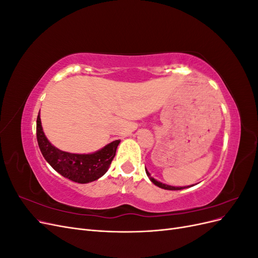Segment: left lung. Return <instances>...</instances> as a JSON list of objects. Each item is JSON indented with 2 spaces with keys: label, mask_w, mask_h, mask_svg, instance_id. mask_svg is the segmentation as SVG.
Masks as SVG:
<instances>
[{
  "label": "left lung",
  "mask_w": 258,
  "mask_h": 258,
  "mask_svg": "<svg viewBox=\"0 0 258 258\" xmlns=\"http://www.w3.org/2000/svg\"><path fill=\"white\" fill-rule=\"evenodd\" d=\"M145 171H146V174H147V176L150 177V179L152 181V183H154L156 186L160 187V188L167 189V190H179V189H183V188H185V187H186V186H185V187H176V186H171V185L163 184V183H161V182L157 181V179H155L154 177H152V176H151V173L148 172V171L146 170V168H145ZM187 187H189V186H187Z\"/></svg>",
  "instance_id": "left-lung-1"
}]
</instances>
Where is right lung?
<instances>
[{"instance_id":"1","label":"right lung","mask_w":258,"mask_h":258,"mask_svg":"<svg viewBox=\"0 0 258 258\" xmlns=\"http://www.w3.org/2000/svg\"><path fill=\"white\" fill-rule=\"evenodd\" d=\"M36 138L45 160L60 173L73 182L86 184L96 181L106 173L115 157L119 140L111 142L92 154H72L58 150L46 138L40 113L36 119Z\"/></svg>"}]
</instances>
